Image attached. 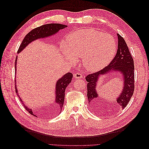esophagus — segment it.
<instances>
[{
  "label": "esophagus",
  "instance_id": "1",
  "mask_svg": "<svg viewBox=\"0 0 149 149\" xmlns=\"http://www.w3.org/2000/svg\"><path fill=\"white\" fill-rule=\"evenodd\" d=\"M74 78L76 79H79L82 78V74L80 73H76L74 74Z\"/></svg>",
  "mask_w": 149,
  "mask_h": 149
}]
</instances>
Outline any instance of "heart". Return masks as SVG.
<instances>
[{
  "instance_id": "heart-1",
  "label": "heart",
  "mask_w": 149,
  "mask_h": 149,
  "mask_svg": "<svg viewBox=\"0 0 149 149\" xmlns=\"http://www.w3.org/2000/svg\"><path fill=\"white\" fill-rule=\"evenodd\" d=\"M117 49L114 38L93 29H80L71 33L62 45L67 59L74 61L83 57V65L90 71L106 66L114 57Z\"/></svg>"
}]
</instances>
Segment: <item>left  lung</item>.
Segmentation results:
<instances>
[{
  "label": "left lung",
  "mask_w": 149,
  "mask_h": 149,
  "mask_svg": "<svg viewBox=\"0 0 149 149\" xmlns=\"http://www.w3.org/2000/svg\"><path fill=\"white\" fill-rule=\"evenodd\" d=\"M118 38V51L109 65L96 73L88 75L86 77L87 81V96L89 105L91 109L99 111V98L100 96L97 91V83L100 77L109 74H119L118 77L123 79V87L119 95L116 97V102L122 109H124L127 105L134 91V60L124 39L117 33ZM101 102V101H100ZM115 103V102H114Z\"/></svg>",
  "instance_id": "obj_1"
}]
</instances>
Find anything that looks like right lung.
<instances>
[{
	"label": "right lung",
	"mask_w": 149,
	"mask_h": 149,
	"mask_svg": "<svg viewBox=\"0 0 149 149\" xmlns=\"http://www.w3.org/2000/svg\"><path fill=\"white\" fill-rule=\"evenodd\" d=\"M67 25L60 24H48L42 25L40 26H38L37 28L33 29L25 37L24 39L23 40V41H22L21 45H20L19 49H18L17 53L19 54L22 51L24 50L26 46L29 45L30 43L35 41V40L51 37V36L55 35L60 30L63 29L67 27ZM17 56L16 57L15 63V75L17 74ZM72 78H73V74H72V73H68L61 76V77L56 81L55 85V100L54 101V106L52 108V114L57 115L61 112L63 106L64 104L65 89L68 86V85L71 83ZM15 91L17 93V95L19 96L20 101L22 102V104L24 105L25 109L31 115L36 116V115H34L32 109H30L28 106H26L24 104V101H22L21 97H20L19 93H18L17 84H15Z\"/></svg>",
	"instance_id": "add662e5"
}]
</instances>
